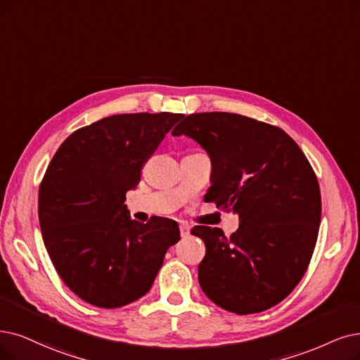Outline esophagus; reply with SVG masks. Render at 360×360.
Wrapping results in <instances>:
<instances>
[{
	"instance_id": "obj_1",
	"label": "esophagus",
	"mask_w": 360,
	"mask_h": 360,
	"mask_svg": "<svg viewBox=\"0 0 360 360\" xmlns=\"http://www.w3.org/2000/svg\"><path fill=\"white\" fill-rule=\"evenodd\" d=\"M180 235H181V238H188L191 235V227L188 224H181L180 226Z\"/></svg>"
}]
</instances>
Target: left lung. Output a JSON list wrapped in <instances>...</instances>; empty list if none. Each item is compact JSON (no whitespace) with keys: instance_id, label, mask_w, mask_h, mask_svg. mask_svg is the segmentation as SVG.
Returning a JSON list of instances; mask_svg holds the SVG:
<instances>
[{"instance_id":"left-lung-1","label":"left lung","mask_w":360,"mask_h":360,"mask_svg":"<svg viewBox=\"0 0 360 360\" xmlns=\"http://www.w3.org/2000/svg\"><path fill=\"white\" fill-rule=\"evenodd\" d=\"M171 134L204 148L212 165L204 200L240 220L230 238L192 229L207 248L200 288L238 314L276 306L304 276L319 233L321 191L307 158L281 128L238 113L188 115Z\"/></svg>"}]
</instances>
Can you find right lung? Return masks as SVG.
<instances>
[{
	"label": "right lung",
	"instance_id": "add662e5",
	"mask_svg": "<svg viewBox=\"0 0 360 360\" xmlns=\"http://www.w3.org/2000/svg\"><path fill=\"white\" fill-rule=\"evenodd\" d=\"M183 113L112 115L72 133L39 186L42 239L62 281L87 303L115 309L145 295L179 224L130 217L125 193Z\"/></svg>",
	"mask_w": 360,
	"mask_h": 360
}]
</instances>
